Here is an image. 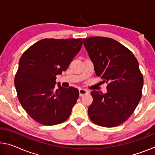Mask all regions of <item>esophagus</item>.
Instances as JSON below:
<instances>
[{
  "mask_svg": "<svg viewBox=\"0 0 155 155\" xmlns=\"http://www.w3.org/2000/svg\"><path fill=\"white\" fill-rule=\"evenodd\" d=\"M89 93V91L87 90H85V89H79V96H83L85 94H87Z\"/></svg>",
  "mask_w": 155,
  "mask_h": 155,
  "instance_id": "esophagus-1",
  "label": "esophagus"
}]
</instances>
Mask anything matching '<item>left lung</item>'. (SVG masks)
Instances as JSON below:
<instances>
[{"mask_svg":"<svg viewBox=\"0 0 155 155\" xmlns=\"http://www.w3.org/2000/svg\"><path fill=\"white\" fill-rule=\"evenodd\" d=\"M83 44L93 62L96 75L107 83V93L92 91L88 115L94 124L104 127L122 124L141 98L143 75L136 57L114 39L91 37Z\"/></svg>","mask_w":155,"mask_h":155,"instance_id":"left-lung-1","label":"left lung"}]
</instances>
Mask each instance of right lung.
Listing matches in <instances>:
<instances>
[{"label":"right lung","mask_w":155,"mask_h":155,"mask_svg":"<svg viewBox=\"0 0 155 155\" xmlns=\"http://www.w3.org/2000/svg\"><path fill=\"white\" fill-rule=\"evenodd\" d=\"M82 38L44 39L33 44L19 61L14 83L21 105L40 124L65 121L78 98L77 88H65L56 76L65 71L82 46Z\"/></svg>","instance_id":"right-lung-1"}]
</instances>
